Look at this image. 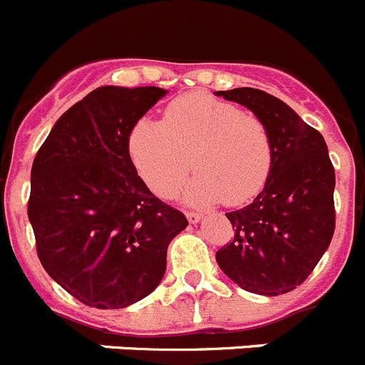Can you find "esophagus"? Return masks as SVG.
<instances>
[{"label":"esophagus","mask_w":365,"mask_h":365,"mask_svg":"<svg viewBox=\"0 0 365 365\" xmlns=\"http://www.w3.org/2000/svg\"><path fill=\"white\" fill-rule=\"evenodd\" d=\"M186 217H188L190 222L197 224L200 219H202V213H199V212H188V213H186Z\"/></svg>","instance_id":"esophagus-1"}]
</instances>
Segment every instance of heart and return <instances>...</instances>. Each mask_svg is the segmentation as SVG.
<instances>
[{
    "label": "heart",
    "mask_w": 365,
    "mask_h": 365,
    "mask_svg": "<svg viewBox=\"0 0 365 365\" xmlns=\"http://www.w3.org/2000/svg\"><path fill=\"white\" fill-rule=\"evenodd\" d=\"M128 152L146 186L165 199L179 192L193 165L192 202L242 205L264 188L273 165L266 123L205 92L173 99L160 123L139 119Z\"/></svg>",
    "instance_id": "b5f03b06"
}]
</instances>
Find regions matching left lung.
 I'll list each match as a JSON object with an SVG mask.
<instances>
[{"label":"left lung","mask_w":365,"mask_h":365,"mask_svg":"<svg viewBox=\"0 0 365 365\" xmlns=\"http://www.w3.org/2000/svg\"><path fill=\"white\" fill-rule=\"evenodd\" d=\"M266 123L273 165L252 205L226 213L235 237L217 252L226 275L250 293L277 297L309 277L335 232V168L322 133L257 88L215 92Z\"/></svg>","instance_id":"left-lung-1"}]
</instances>
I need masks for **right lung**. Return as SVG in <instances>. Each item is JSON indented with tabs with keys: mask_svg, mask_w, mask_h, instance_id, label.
Returning a JSON list of instances; mask_svg holds the SVG:
<instances>
[{
	"mask_svg": "<svg viewBox=\"0 0 365 365\" xmlns=\"http://www.w3.org/2000/svg\"><path fill=\"white\" fill-rule=\"evenodd\" d=\"M166 90L99 86L50 130L30 172L29 220L45 272L79 302L121 309L166 272L188 226L157 199L130 159L128 135Z\"/></svg>",
	"mask_w": 365,
	"mask_h": 365,
	"instance_id": "1",
	"label": "right lung"
}]
</instances>
